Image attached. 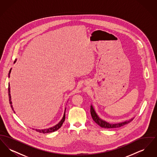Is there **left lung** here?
Wrapping results in <instances>:
<instances>
[{
	"label": "left lung",
	"instance_id": "1",
	"mask_svg": "<svg viewBox=\"0 0 157 157\" xmlns=\"http://www.w3.org/2000/svg\"><path fill=\"white\" fill-rule=\"evenodd\" d=\"M90 114L92 116V118L93 120L98 125H99L101 127L104 128H120L121 127H122L124 125H125V124H128L129 122H130L131 121L133 120V118L131 119V120L126 121L125 122H120V123H117V124H111L109 123L108 122H106L105 121L101 119L97 113L95 112V109H94V107L92 106V105H90Z\"/></svg>",
	"mask_w": 157,
	"mask_h": 157
}]
</instances>
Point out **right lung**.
I'll return each mask as SVG.
<instances>
[{
  "label": "right lung",
  "instance_id": "right-lung-1",
  "mask_svg": "<svg viewBox=\"0 0 157 157\" xmlns=\"http://www.w3.org/2000/svg\"><path fill=\"white\" fill-rule=\"evenodd\" d=\"M16 60V59L15 60L14 63H15ZM11 69H10L9 72V76H8L9 77H10V72H11ZM8 94H9V103H10V106H11L12 110L14 111L13 106H12V101H11V96H10V85H9V87H8ZM65 110H66V108H65ZM65 112H64L63 117L62 119L61 120V121H60L59 122L58 124H56V125H55L54 127H51V128H48V129H35V130H36L37 132H40V133H43V134L50 133V132H54V131H57L58 129H59L61 127V126H62V124H63V122L65 121ZM14 112L15 113V111H14Z\"/></svg>",
  "mask_w": 157,
  "mask_h": 157
}]
</instances>
